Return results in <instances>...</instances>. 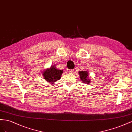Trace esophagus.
Listing matches in <instances>:
<instances>
[{
	"instance_id": "1",
	"label": "esophagus",
	"mask_w": 132,
	"mask_h": 132,
	"mask_svg": "<svg viewBox=\"0 0 132 132\" xmlns=\"http://www.w3.org/2000/svg\"><path fill=\"white\" fill-rule=\"evenodd\" d=\"M75 70L74 69H72V70H69V72L70 73H74L75 72Z\"/></svg>"
}]
</instances>
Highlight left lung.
<instances>
[{
    "label": "left lung",
    "mask_w": 132,
    "mask_h": 132,
    "mask_svg": "<svg viewBox=\"0 0 132 132\" xmlns=\"http://www.w3.org/2000/svg\"><path fill=\"white\" fill-rule=\"evenodd\" d=\"M79 75L80 76L81 80L85 84H89L90 81L88 77V72L87 71H79Z\"/></svg>",
    "instance_id": "obj_1"
}]
</instances>
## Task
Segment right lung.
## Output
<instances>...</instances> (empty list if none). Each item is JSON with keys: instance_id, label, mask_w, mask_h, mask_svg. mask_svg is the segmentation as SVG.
Instances as JSON below:
<instances>
[{"instance_id": "obj_1", "label": "right lung", "mask_w": 132, "mask_h": 132, "mask_svg": "<svg viewBox=\"0 0 132 132\" xmlns=\"http://www.w3.org/2000/svg\"><path fill=\"white\" fill-rule=\"evenodd\" d=\"M55 66H51L49 69H47L43 72L44 78L48 82H54L61 77L63 70H57Z\"/></svg>"}]
</instances>
